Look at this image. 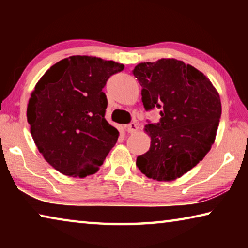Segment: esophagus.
<instances>
[{
	"label": "esophagus",
	"instance_id": "esophagus-1",
	"mask_svg": "<svg viewBox=\"0 0 248 248\" xmlns=\"http://www.w3.org/2000/svg\"><path fill=\"white\" fill-rule=\"evenodd\" d=\"M127 130H128L129 133L137 132V131H138V124H137L136 123L129 124H127Z\"/></svg>",
	"mask_w": 248,
	"mask_h": 248
}]
</instances>
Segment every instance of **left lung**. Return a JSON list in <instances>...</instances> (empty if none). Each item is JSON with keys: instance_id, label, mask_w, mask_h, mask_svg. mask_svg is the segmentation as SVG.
<instances>
[{"instance_id": "obj_1", "label": "left lung", "mask_w": 248, "mask_h": 248, "mask_svg": "<svg viewBox=\"0 0 248 248\" xmlns=\"http://www.w3.org/2000/svg\"><path fill=\"white\" fill-rule=\"evenodd\" d=\"M133 75L146 110L161 108L158 124H148V152L137 158L146 177L170 182L186 174L215 143L221 118L220 95L205 75L176 59L139 63Z\"/></svg>"}]
</instances>
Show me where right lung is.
Here are the masks:
<instances>
[{"label":"right lung","instance_id":"right-lung-1","mask_svg":"<svg viewBox=\"0 0 248 248\" xmlns=\"http://www.w3.org/2000/svg\"><path fill=\"white\" fill-rule=\"evenodd\" d=\"M124 69L115 61L72 56L53 64L36 84L27 121L39 152L61 174L93 175L114 148L119 132L105 119L103 89Z\"/></svg>","mask_w":248,"mask_h":248}]
</instances>
